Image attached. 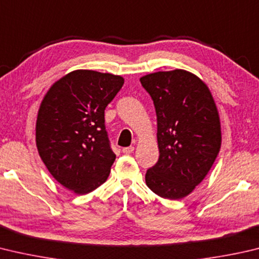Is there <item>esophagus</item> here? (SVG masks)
Here are the masks:
<instances>
[{
  "mask_svg": "<svg viewBox=\"0 0 259 259\" xmlns=\"http://www.w3.org/2000/svg\"><path fill=\"white\" fill-rule=\"evenodd\" d=\"M135 150V147H133V146H130V147H124V148H122V153L123 154H131Z\"/></svg>",
  "mask_w": 259,
  "mask_h": 259,
  "instance_id": "1",
  "label": "esophagus"
}]
</instances>
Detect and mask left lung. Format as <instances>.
I'll return each instance as SVG.
<instances>
[{"mask_svg":"<svg viewBox=\"0 0 259 259\" xmlns=\"http://www.w3.org/2000/svg\"><path fill=\"white\" fill-rule=\"evenodd\" d=\"M157 116V163L146 185L159 197L181 199L207 176L221 148V123L208 87L186 70L140 78Z\"/></svg>","mask_w":259,"mask_h":259,"instance_id":"obj_1","label":"left lung"}]
</instances>
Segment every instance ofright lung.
I'll return each instance as SVG.
<instances>
[{"instance_id":"1","label":"right lung","mask_w":259,"mask_h":259,"mask_svg":"<svg viewBox=\"0 0 259 259\" xmlns=\"http://www.w3.org/2000/svg\"><path fill=\"white\" fill-rule=\"evenodd\" d=\"M124 79L76 70L53 83L39 106L36 145L53 178L78 195L106 181L115 154L105 129L104 111Z\"/></svg>"}]
</instances>
